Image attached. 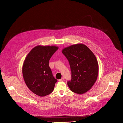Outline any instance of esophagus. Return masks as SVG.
<instances>
[{"instance_id":"esophagus-1","label":"esophagus","mask_w":123,"mask_h":123,"mask_svg":"<svg viewBox=\"0 0 123 123\" xmlns=\"http://www.w3.org/2000/svg\"><path fill=\"white\" fill-rule=\"evenodd\" d=\"M64 78H62L61 79L59 80V81H64Z\"/></svg>"}]
</instances>
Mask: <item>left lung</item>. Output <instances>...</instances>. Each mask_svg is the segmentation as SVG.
Listing matches in <instances>:
<instances>
[{
	"mask_svg": "<svg viewBox=\"0 0 123 123\" xmlns=\"http://www.w3.org/2000/svg\"><path fill=\"white\" fill-rule=\"evenodd\" d=\"M62 53L70 65L71 78L67 82L69 87L77 94L87 92L98 76V64L94 54L86 45L80 43L66 47Z\"/></svg>",
	"mask_w": 123,
	"mask_h": 123,
	"instance_id": "obj_1",
	"label": "left lung"
}]
</instances>
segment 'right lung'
Masks as SVG:
<instances>
[{
  "instance_id": "obj_1",
  "label": "right lung",
  "mask_w": 123,
  "mask_h": 123,
  "mask_svg": "<svg viewBox=\"0 0 123 123\" xmlns=\"http://www.w3.org/2000/svg\"><path fill=\"white\" fill-rule=\"evenodd\" d=\"M58 49L55 46H35L26 57L22 68L25 82L36 95L44 97L51 94L57 80L53 76L49 62Z\"/></svg>"
}]
</instances>
